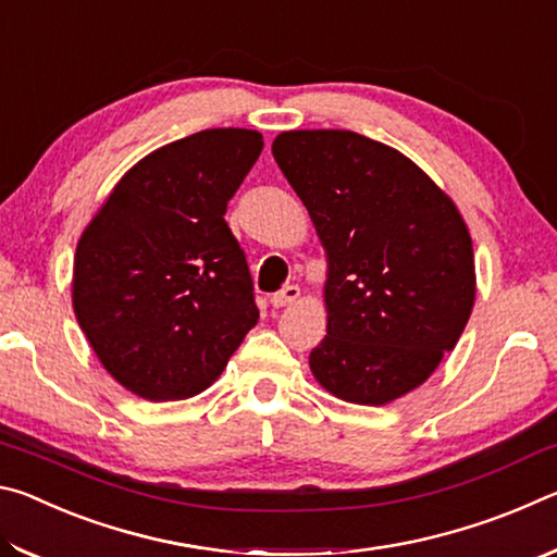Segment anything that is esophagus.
Listing matches in <instances>:
<instances>
[{
	"label": "esophagus",
	"mask_w": 557,
	"mask_h": 557,
	"mask_svg": "<svg viewBox=\"0 0 557 557\" xmlns=\"http://www.w3.org/2000/svg\"><path fill=\"white\" fill-rule=\"evenodd\" d=\"M297 299H299V287L297 285H285L280 292H275V295L270 297V305L275 309H282V307L295 305Z\"/></svg>",
	"instance_id": "1"
}]
</instances>
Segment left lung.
I'll list each match as a JSON object with an SVG mask.
<instances>
[{
	"label": "left lung",
	"instance_id": "left-lung-1",
	"mask_svg": "<svg viewBox=\"0 0 557 557\" xmlns=\"http://www.w3.org/2000/svg\"><path fill=\"white\" fill-rule=\"evenodd\" d=\"M272 157L326 256V336L309 369L326 393L388 405L457 346L476 297L471 235L422 169L348 129H289Z\"/></svg>",
	"mask_w": 557,
	"mask_h": 557
}]
</instances>
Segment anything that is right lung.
I'll use <instances>...</instances> for the list:
<instances>
[{
	"label": "right lung",
	"mask_w": 557,
	"mask_h": 557,
	"mask_svg": "<svg viewBox=\"0 0 557 557\" xmlns=\"http://www.w3.org/2000/svg\"><path fill=\"white\" fill-rule=\"evenodd\" d=\"M256 129H203L127 169L73 258V312L112 379L184 400L219 379L258 324L252 280L223 213L262 152Z\"/></svg>",
	"instance_id": "right-lung-1"
}]
</instances>
